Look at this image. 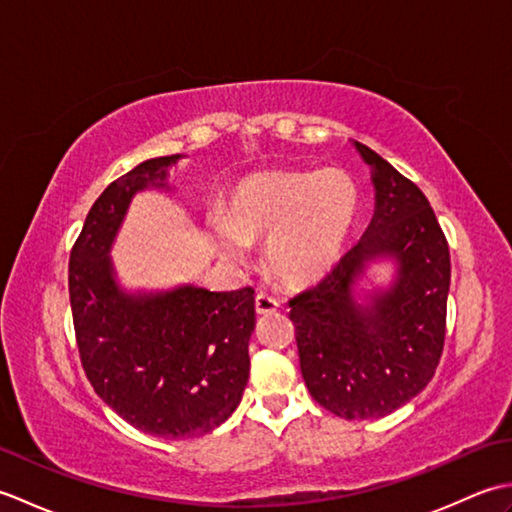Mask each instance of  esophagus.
Wrapping results in <instances>:
<instances>
[{
    "mask_svg": "<svg viewBox=\"0 0 512 512\" xmlns=\"http://www.w3.org/2000/svg\"><path fill=\"white\" fill-rule=\"evenodd\" d=\"M255 310H257V314H273L279 310V301L264 295V292H259V295L255 297Z\"/></svg>",
    "mask_w": 512,
    "mask_h": 512,
    "instance_id": "1",
    "label": "esophagus"
}]
</instances>
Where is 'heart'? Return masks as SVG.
<instances>
[{"label": "heart", "mask_w": 512, "mask_h": 512, "mask_svg": "<svg viewBox=\"0 0 512 512\" xmlns=\"http://www.w3.org/2000/svg\"><path fill=\"white\" fill-rule=\"evenodd\" d=\"M358 213L361 191L343 169H270L244 176L224 211L209 213V231L226 262L239 264L253 239H266L270 273L308 286L339 264Z\"/></svg>", "instance_id": "b5f03b06"}]
</instances>
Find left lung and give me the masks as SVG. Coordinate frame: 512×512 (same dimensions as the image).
<instances>
[{"label":"left lung","instance_id":"1","mask_svg":"<svg viewBox=\"0 0 512 512\" xmlns=\"http://www.w3.org/2000/svg\"><path fill=\"white\" fill-rule=\"evenodd\" d=\"M372 171L374 215L317 288L290 301L301 376L321 407L345 420L383 418L418 396L444 345L451 257L424 193L352 140ZM392 266L385 285L371 268Z\"/></svg>","mask_w":512,"mask_h":512}]
</instances>
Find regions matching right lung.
<instances>
[{
	"label": "right lung",
	"instance_id": "obj_1",
	"mask_svg": "<svg viewBox=\"0 0 512 512\" xmlns=\"http://www.w3.org/2000/svg\"><path fill=\"white\" fill-rule=\"evenodd\" d=\"M182 154L140 162L114 180L85 217L70 253V306L85 376L138 431L165 440L209 433L231 416L248 383L255 290L195 284L129 290L112 248L138 193H171Z\"/></svg>",
	"mask_w": 512,
	"mask_h": 512
}]
</instances>
